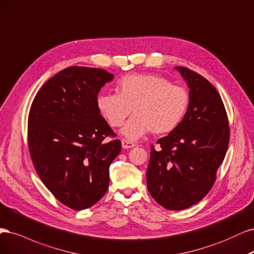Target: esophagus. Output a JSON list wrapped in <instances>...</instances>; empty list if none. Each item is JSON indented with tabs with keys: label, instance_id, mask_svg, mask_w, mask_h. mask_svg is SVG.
Returning <instances> with one entry per match:
<instances>
[{
	"label": "esophagus",
	"instance_id": "34e87169",
	"mask_svg": "<svg viewBox=\"0 0 254 254\" xmlns=\"http://www.w3.org/2000/svg\"><path fill=\"white\" fill-rule=\"evenodd\" d=\"M121 144H122V148H124V149H130V148H134V146L136 145L134 142L126 140V139H122Z\"/></svg>",
	"mask_w": 254,
	"mask_h": 254
}]
</instances>
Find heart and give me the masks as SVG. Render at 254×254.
I'll list each match as a JSON object with an SVG mask.
<instances>
[{
	"instance_id": "obj_1",
	"label": "heart",
	"mask_w": 254,
	"mask_h": 254,
	"mask_svg": "<svg viewBox=\"0 0 254 254\" xmlns=\"http://www.w3.org/2000/svg\"><path fill=\"white\" fill-rule=\"evenodd\" d=\"M116 93L98 94L96 108L113 127H121L133 112L135 115L121 130L130 140L150 130L155 135L173 132L186 118L191 103L187 88L154 73L121 77L116 82Z\"/></svg>"
}]
</instances>
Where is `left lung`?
Instances as JSON below:
<instances>
[{
  "label": "left lung",
  "instance_id": "1",
  "mask_svg": "<svg viewBox=\"0 0 254 254\" xmlns=\"http://www.w3.org/2000/svg\"><path fill=\"white\" fill-rule=\"evenodd\" d=\"M190 88L189 111L179 127L151 145L146 184L168 210L200 201L213 187L230 139L225 105L216 88L199 73L176 66Z\"/></svg>",
  "mask_w": 254,
  "mask_h": 254
}]
</instances>
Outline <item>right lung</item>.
I'll use <instances>...</instances> for the list:
<instances>
[{
	"label": "right lung",
	"instance_id": "1",
	"mask_svg": "<svg viewBox=\"0 0 254 254\" xmlns=\"http://www.w3.org/2000/svg\"><path fill=\"white\" fill-rule=\"evenodd\" d=\"M113 78L101 68L67 67L44 83L30 106L32 163L47 189L72 210L103 197L110 166L121 152V141L96 108L100 88Z\"/></svg>",
	"mask_w": 254,
	"mask_h": 254
}]
</instances>
